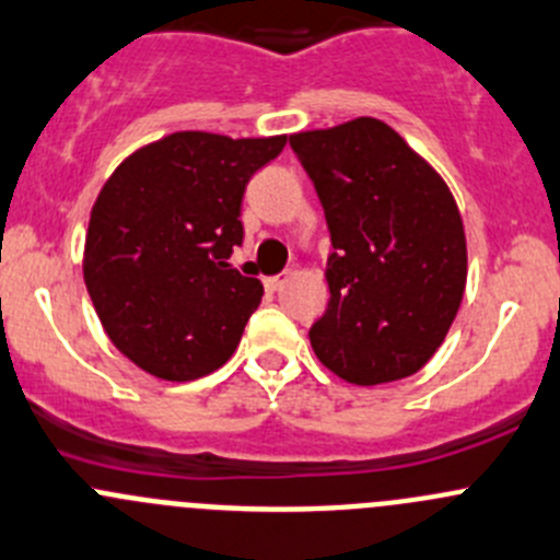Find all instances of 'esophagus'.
Segmentation results:
<instances>
[{"label":"esophagus","mask_w":560,"mask_h":560,"mask_svg":"<svg viewBox=\"0 0 560 560\" xmlns=\"http://www.w3.org/2000/svg\"><path fill=\"white\" fill-rule=\"evenodd\" d=\"M287 279H290V273H281V276H270V279H265V287H268L270 292H279L281 287L287 284Z\"/></svg>","instance_id":"34e87169"}]
</instances>
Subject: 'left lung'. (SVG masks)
<instances>
[{"label":"left lung","instance_id":"obj_1","mask_svg":"<svg viewBox=\"0 0 560 560\" xmlns=\"http://www.w3.org/2000/svg\"><path fill=\"white\" fill-rule=\"evenodd\" d=\"M323 202L330 301L308 339L355 385L410 377L446 339L468 279L452 191L390 125L358 117L290 136Z\"/></svg>","mask_w":560,"mask_h":560}]
</instances>
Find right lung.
I'll list each match as a JSON object with an SVG mask.
<instances>
[{
	"instance_id": "1",
	"label": "right lung",
	"mask_w": 560,
	"mask_h": 560,
	"mask_svg": "<svg viewBox=\"0 0 560 560\" xmlns=\"http://www.w3.org/2000/svg\"><path fill=\"white\" fill-rule=\"evenodd\" d=\"M287 136L180 130L136 150L92 205L84 284L122 355L161 380H197L230 361L262 301L230 265L241 202Z\"/></svg>"
}]
</instances>
